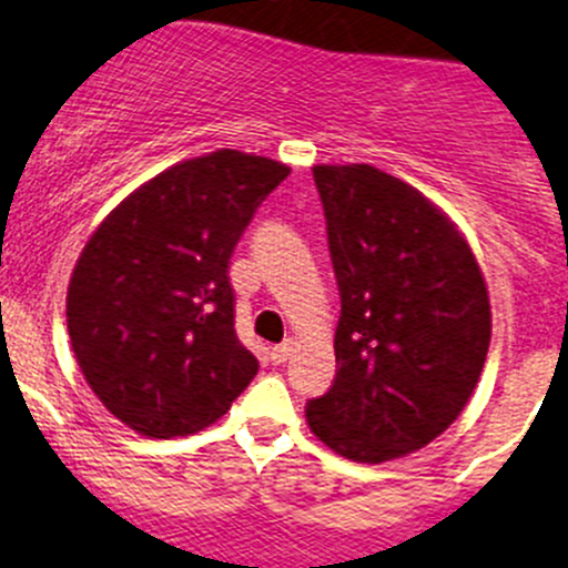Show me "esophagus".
I'll list each match as a JSON object with an SVG mask.
<instances>
[{"mask_svg": "<svg viewBox=\"0 0 568 568\" xmlns=\"http://www.w3.org/2000/svg\"><path fill=\"white\" fill-rule=\"evenodd\" d=\"M268 356H272L274 364H285L291 356V342H283V344H277V347H272V353H268Z\"/></svg>", "mask_w": 568, "mask_h": 568, "instance_id": "esophagus-1", "label": "esophagus"}]
</instances>
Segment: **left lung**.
Returning a JSON list of instances; mask_svg holds the SVG:
<instances>
[{
    "label": "left lung",
    "instance_id": "8db88e82",
    "mask_svg": "<svg viewBox=\"0 0 568 568\" xmlns=\"http://www.w3.org/2000/svg\"><path fill=\"white\" fill-rule=\"evenodd\" d=\"M342 316L336 378L308 426L353 463L406 457L474 395L490 344V300L457 226L373 164H316Z\"/></svg>",
    "mask_w": 568,
    "mask_h": 568
}]
</instances>
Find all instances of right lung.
Masks as SVG:
<instances>
[{
    "label": "right lung",
    "instance_id": "add662e5",
    "mask_svg": "<svg viewBox=\"0 0 568 568\" xmlns=\"http://www.w3.org/2000/svg\"><path fill=\"white\" fill-rule=\"evenodd\" d=\"M283 162L221 148L129 195L75 263L67 325L105 409L145 437L201 432L257 375L235 333L230 260Z\"/></svg>",
    "mask_w": 568,
    "mask_h": 568
}]
</instances>
